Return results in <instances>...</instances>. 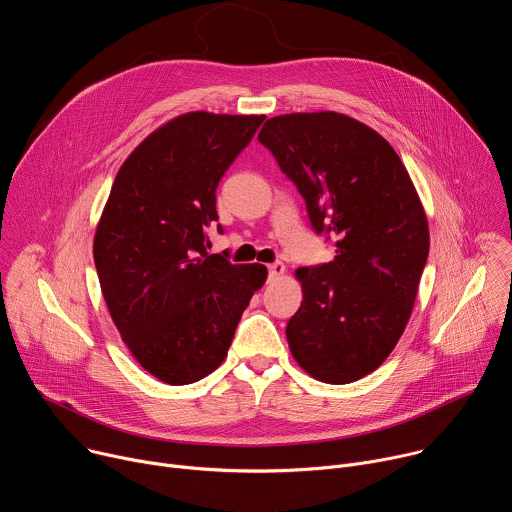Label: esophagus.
<instances>
[{"mask_svg": "<svg viewBox=\"0 0 512 512\" xmlns=\"http://www.w3.org/2000/svg\"><path fill=\"white\" fill-rule=\"evenodd\" d=\"M267 269H269V279H271V281H273V279H279V277L285 273V265H283L281 261L271 263Z\"/></svg>", "mask_w": 512, "mask_h": 512, "instance_id": "esophagus-1", "label": "esophagus"}]
</instances>
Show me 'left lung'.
<instances>
[{"instance_id":"left-lung-1","label":"left lung","mask_w":512,"mask_h":512,"mask_svg":"<svg viewBox=\"0 0 512 512\" xmlns=\"http://www.w3.org/2000/svg\"><path fill=\"white\" fill-rule=\"evenodd\" d=\"M257 140L305 199L335 257L299 267L303 301L287 323L295 362L325 384H350L396 348L428 259L424 207L396 150L337 112L269 118Z\"/></svg>"}]
</instances>
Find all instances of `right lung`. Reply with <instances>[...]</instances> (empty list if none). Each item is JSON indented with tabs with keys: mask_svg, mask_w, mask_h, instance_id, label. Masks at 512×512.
<instances>
[{
	"mask_svg": "<svg viewBox=\"0 0 512 512\" xmlns=\"http://www.w3.org/2000/svg\"><path fill=\"white\" fill-rule=\"evenodd\" d=\"M265 116L189 112L124 160L94 235L110 317L136 362L170 386L215 372L265 265L207 253L217 187ZM223 233V227L217 225Z\"/></svg>",
	"mask_w": 512,
	"mask_h": 512,
	"instance_id": "1",
	"label": "right lung"
}]
</instances>
